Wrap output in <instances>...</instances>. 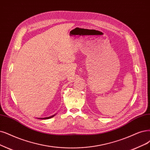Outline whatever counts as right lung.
<instances>
[{
  "mask_svg": "<svg viewBox=\"0 0 150 150\" xmlns=\"http://www.w3.org/2000/svg\"><path fill=\"white\" fill-rule=\"evenodd\" d=\"M54 115H52V116H50V117H44V118H40V119H50V118H52V117H53Z\"/></svg>",
  "mask_w": 150,
  "mask_h": 150,
  "instance_id": "1",
  "label": "right lung"
}]
</instances>
